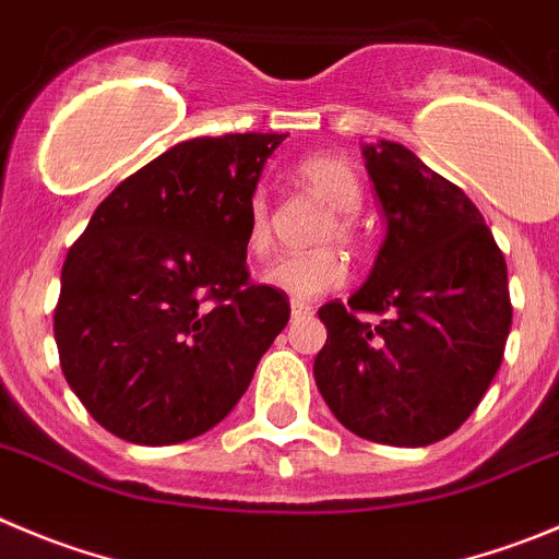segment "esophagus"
Returning a JSON list of instances; mask_svg holds the SVG:
<instances>
[{
  "label": "esophagus",
  "instance_id": "obj_1",
  "mask_svg": "<svg viewBox=\"0 0 559 559\" xmlns=\"http://www.w3.org/2000/svg\"><path fill=\"white\" fill-rule=\"evenodd\" d=\"M289 306H292V317H309L311 311H314L309 304H304V300H292Z\"/></svg>",
  "mask_w": 559,
  "mask_h": 559
}]
</instances>
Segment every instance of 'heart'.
<instances>
[{
	"mask_svg": "<svg viewBox=\"0 0 559 559\" xmlns=\"http://www.w3.org/2000/svg\"><path fill=\"white\" fill-rule=\"evenodd\" d=\"M297 179L333 209V221L325 226L322 242H333V239L350 242L356 234L353 215L361 209L364 198L356 170L338 156L314 154L297 165ZM245 239H248V250L255 255L267 253L273 242V215H270V198L264 190H255L250 195ZM262 278L264 284L284 292L292 300H314L347 281V262L331 248L317 250V253H286L264 267Z\"/></svg>",
	"mask_w": 559,
	"mask_h": 559,
	"instance_id": "obj_1",
	"label": "heart"
}]
</instances>
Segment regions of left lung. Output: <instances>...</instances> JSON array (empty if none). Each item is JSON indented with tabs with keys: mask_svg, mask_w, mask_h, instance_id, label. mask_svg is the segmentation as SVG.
Returning a JSON list of instances; mask_svg holds the SVG:
<instances>
[{
	"mask_svg": "<svg viewBox=\"0 0 559 559\" xmlns=\"http://www.w3.org/2000/svg\"><path fill=\"white\" fill-rule=\"evenodd\" d=\"M385 237L347 304H325L314 358L322 400L356 436L427 447L455 432L491 385L510 333L508 264L461 187L405 145L361 148ZM358 310L385 313L378 326Z\"/></svg>",
	"mask_w": 559,
	"mask_h": 559,
	"instance_id": "left-lung-1",
	"label": "left lung"
}]
</instances>
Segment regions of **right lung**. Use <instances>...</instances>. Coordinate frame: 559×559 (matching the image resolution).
<instances>
[{"label": "right lung", "mask_w": 559, "mask_h": 559, "mask_svg": "<svg viewBox=\"0 0 559 559\" xmlns=\"http://www.w3.org/2000/svg\"><path fill=\"white\" fill-rule=\"evenodd\" d=\"M286 134L176 143L115 187L68 250L55 338L68 385L112 436L145 447L212 430L289 322L250 284L248 201Z\"/></svg>", "instance_id": "1"}]
</instances>
